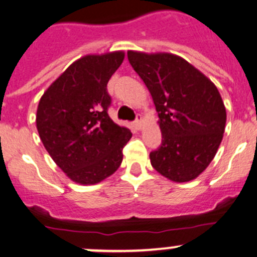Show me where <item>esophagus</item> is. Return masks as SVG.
Listing matches in <instances>:
<instances>
[{"label":"esophagus","mask_w":257,"mask_h":257,"mask_svg":"<svg viewBox=\"0 0 257 257\" xmlns=\"http://www.w3.org/2000/svg\"><path fill=\"white\" fill-rule=\"evenodd\" d=\"M142 125H143V117H142V114H138L137 119H135V122H134V126L137 129H140L142 128Z\"/></svg>","instance_id":"1"}]
</instances>
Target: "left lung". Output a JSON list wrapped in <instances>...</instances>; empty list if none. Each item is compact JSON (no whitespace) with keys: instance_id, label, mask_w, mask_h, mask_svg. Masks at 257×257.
I'll use <instances>...</instances> for the list:
<instances>
[{"instance_id":"8db88e82","label":"left lung","mask_w":257,"mask_h":257,"mask_svg":"<svg viewBox=\"0 0 257 257\" xmlns=\"http://www.w3.org/2000/svg\"><path fill=\"white\" fill-rule=\"evenodd\" d=\"M150 91L162 143L150 152L152 167L172 182H190L207 168L223 138L227 113L215 84L173 53L128 51Z\"/></svg>"}]
</instances>
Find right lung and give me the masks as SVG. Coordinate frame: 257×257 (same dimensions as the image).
<instances>
[{"instance_id": "obj_1", "label": "right lung", "mask_w": 257, "mask_h": 257, "mask_svg": "<svg viewBox=\"0 0 257 257\" xmlns=\"http://www.w3.org/2000/svg\"><path fill=\"white\" fill-rule=\"evenodd\" d=\"M124 60L123 51L79 58L47 87L36 111L45 149L70 180L92 185L112 176L132 133L107 113V83Z\"/></svg>"}]
</instances>
